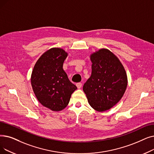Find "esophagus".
Returning a JSON list of instances; mask_svg holds the SVG:
<instances>
[{"label": "esophagus", "mask_w": 154, "mask_h": 154, "mask_svg": "<svg viewBox=\"0 0 154 154\" xmlns=\"http://www.w3.org/2000/svg\"><path fill=\"white\" fill-rule=\"evenodd\" d=\"M76 86L77 87L78 89H81V87H82V83H77L76 84Z\"/></svg>", "instance_id": "obj_1"}]
</instances>
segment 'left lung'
I'll list each match as a JSON object with an SVG mask.
<instances>
[{
  "mask_svg": "<svg viewBox=\"0 0 154 154\" xmlns=\"http://www.w3.org/2000/svg\"><path fill=\"white\" fill-rule=\"evenodd\" d=\"M91 75L84 84L88 103L99 112L112 108L123 96L128 84L125 69L110 50L101 48L90 55Z\"/></svg>",
  "mask_w": 154,
  "mask_h": 154,
  "instance_id": "8db88e82",
  "label": "left lung"
}]
</instances>
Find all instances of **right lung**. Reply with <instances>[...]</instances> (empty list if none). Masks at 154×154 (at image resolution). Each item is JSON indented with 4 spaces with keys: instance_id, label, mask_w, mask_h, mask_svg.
<instances>
[{
    "instance_id": "1",
    "label": "right lung",
    "mask_w": 154,
    "mask_h": 154,
    "mask_svg": "<svg viewBox=\"0 0 154 154\" xmlns=\"http://www.w3.org/2000/svg\"><path fill=\"white\" fill-rule=\"evenodd\" d=\"M67 56L68 53L60 48L46 50L38 58L31 73V86L38 101L53 111L65 109L77 89L63 69Z\"/></svg>"
}]
</instances>
